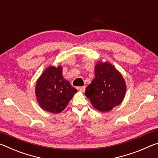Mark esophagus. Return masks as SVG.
<instances>
[{"label":"esophagus","mask_w":158,"mask_h":158,"mask_svg":"<svg viewBox=\"0 0 158 158\" xmlns=\"http://www.w3.org/2000/svg\"><path fill=\"white\" fill-rule=\"evenodd\" d=\"M77 89L81 92H84L85 90V86H79L77 88Z\"/></svg>","instance_id":"esophagus-1"}]
</instances>
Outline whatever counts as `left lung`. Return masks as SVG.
Listing matches in <instances>:
<instances>
[{"instance_id":"obj_1","label":"left lung","mask_w":158,"mask_h":158,"mask_svg":"<svg viewBox=\"0 0 158 158\" xmlns=\"http://www.w3.org/2000/svg\"><path fill=\"white\" fill-rule=\"evenodd\" d=\"M95 78L85 95L97 110L107 112L122 102L126 92L123 77L109 63L100 61L95 67Z\"/></svg>"}]
</instances>
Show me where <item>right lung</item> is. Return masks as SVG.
I'll return each instance as SVG.
<instances>
[{"mask_svg": "<svg viewBox=\"0 0 158 158\" xmlns=\"http://www.w3.org/2000/svg\"><path fill=\"white\" fill-rule=\"evenodd\" d=\"M77 91L63 78L61 66L49 67L36 82L37 102L42 109L51 113L58 114L63 111Z\"/></svg>", "mask_w": 158, "mask_h": 158, "instance_id": "add662e5", "label": "right lung"}]
</instances>
